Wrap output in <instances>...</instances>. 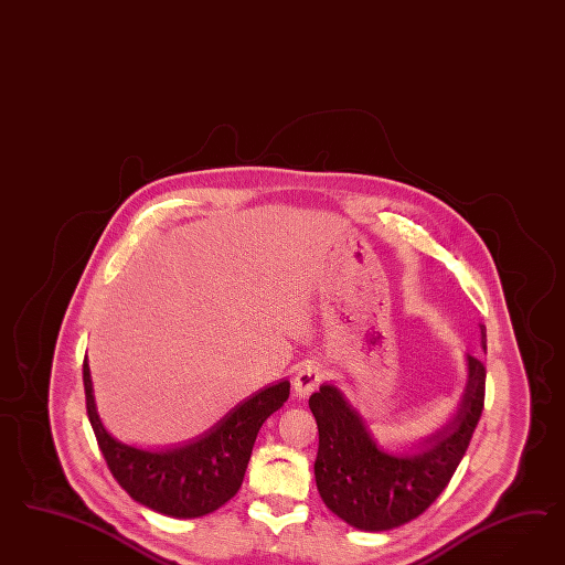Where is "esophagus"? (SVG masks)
<instances>
[{
  "label": "esophagus",
  "mask_w": 565,
  "mask_h": 565,
  "mask_svg": "<svg viewBox=\"0 0 565 565\" xmlns=\"http://www.w3.org/2000/svg\"><path fill=\"white\" fill-rule=\"evenodd\" d=\"M323 376H326L323 375V369L319 364H312V362L302 364L300 371L296 373L294 381H291L296 397H308V395L312 394L321 385Z\"/></svg>",
  "instance_id": "esophagus-1"
}]
</instances>
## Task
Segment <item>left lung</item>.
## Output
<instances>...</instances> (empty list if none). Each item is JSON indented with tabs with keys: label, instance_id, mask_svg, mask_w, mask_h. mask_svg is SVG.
Listing matches in <instances>:
<instances>
[{
	"label": "left lung",
	"instance_id": "1",
	"mask_svg": "<svg viewBox=\"0 0 565 565\" xmlns=\"http://www.w3.org/2000/svg\"><path fill=\"white\" fill-rule=\"evenodd\" d=\"M487 350V329L480 326ZM482 360L468 356V383L458 414L420 447L397 458L381 451L359 414L333 385L310 395L319 428L315 479L327 508L360 531H390L427 512L454 477L484 408Z\"/></svg>",
	"mask_w": 565,
	"mask_h": 565
}]
</instances>
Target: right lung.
Instances as JSON below:
<instances>
[{
	"mask_svg": "<svg viewBox=\"0 0 565 565\" xmlns=\"http://www.w3.org/2000/svg\"><path fill=\"white\" fill-rule=\"evenodd\" d=\"M83 381L88 420L109 472L135 501L173 518L215 512L238 493L258 428L290 395V383L281 381L239 404L199 441L153 454L120 444L103 428L86 359Z\"/></svg>",
	"mask_w": 565,
	"mask_h": 565,
	"instance_id": "right-lung-1",
	"label": "right lung"
}]
</instances>
